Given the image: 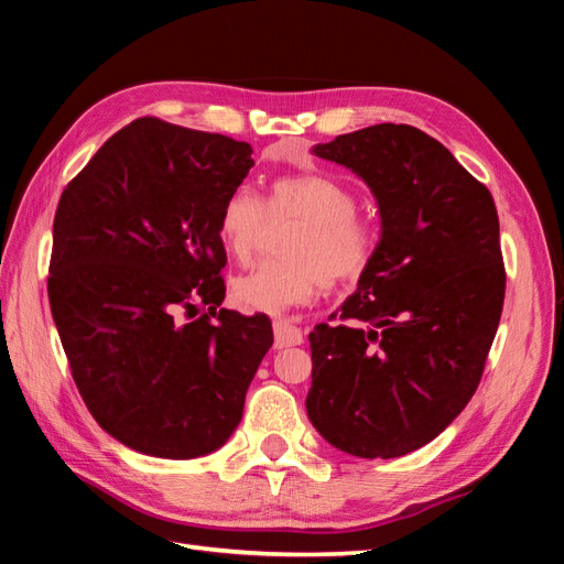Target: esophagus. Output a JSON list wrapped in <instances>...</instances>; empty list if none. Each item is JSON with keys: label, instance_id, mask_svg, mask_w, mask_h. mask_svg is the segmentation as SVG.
Segmentation results:
<instances>
[{"label": "esophagus", "instance_id": "esophagus-1", "mask_svg": "<svg viewBox=\"0 0 564 564\" xmlns=\"http://www.w3.org/2000/svg\"><path fill=\"white\" fill-rule=\"evenodd\" d=\"M272 332H275V348H289V346H301L303 344V332L289 319H275L272 322Z\"/></svg>", "mask_w": 564, "mask_h": 564}]
</instances>
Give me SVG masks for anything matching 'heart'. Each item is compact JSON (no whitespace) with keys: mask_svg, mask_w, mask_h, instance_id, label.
<instances>
[{"mask_svg":"<svg viewBox=\"0 0 564 564\" xmlns=\"http://www.w3.org/2000/svg\"><path fill=\"white\" fill-rule=\"evenodd\" d=\"M352 187L327 174L280 176L268 185L265 204L247 187H237L218 214L220 245L235 261L247 263L270 220L296 218L284 237L282 261H265L235 278L230 296L247 313L278 315L308 303L324 284L360 280L377 253V230L357 216Z\"/></svg>","mask_w":564,"mask_h":564,"instance_id":"obj_1","label":"heart"}]
</instances>
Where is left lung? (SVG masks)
<instances>
[{"label": "left lung", "mask_w": 564, "mask_h": 564, "mask_svg": "<svg viewBox=\"0 0 564 564\" xmlns=\"http://www.w3.org/2000/svg\"><path fill=\"white\" fill-rule=\"evenodd\" d=\"M313 155L369 185L381 237L340 305L344 324L308 336L305 409L340 452L404 456L445 431L482 379L506 294L497 207L445 145L409 124L336 135Z\"/></svg>", "instance_id": "left-lung-1"}]
</instances>
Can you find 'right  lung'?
Segmentation results:
<instances>
[{
    "label": "right lung",
    "mask_w": 564,
    "mask_h": 564,
    "mask_svg": "<svg viewBox=\"0 0 564 564\" xmlns=\"http://www.w3.org/2000/svg\"><path fill=\"white\" fill-rule=\"evenodd\" d=\"M251 152L228 135L141 117L61 195L51 315L91 416L141 454L197 458L224 447L272 346L263 313L220 308L218 214L253 166Z\"/></svg>",
    "instance_id": "obj_1"
}]
</instances>
